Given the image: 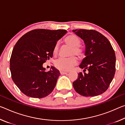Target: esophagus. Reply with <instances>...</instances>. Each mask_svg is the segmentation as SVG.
I'll list each match as a JSON object with an SVG mask.
<instances>
[{
    "label": "esophagus",
    "instance_id": "esophagus-1",
    "mask_svg": "<svg viewBox=\"0 0 125 125\" xmlns=\"http://www.w3.org/2000/svg\"><path fill=\"white\" fill-rule=\"evenodd\" d=\"M60 73H61V74H67V72H64V71H60Z\"/></svg>",
    "mask_w": 125,
    "mask_h": 125
}]
</instances>
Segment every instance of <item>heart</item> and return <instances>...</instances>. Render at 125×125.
Returning a JSON list of instances; mask_svg holds the SVG:
<instances>
[{
  "label": "heart",
  "instance_id": "heart-1",
  "mask_svg": "<svg viewBox=\"0 0 125 125\" xmlns=\"http://www.w3.org/2000/svg\"><path fill=\"white\" fill-rule=\"evenodd\" d=\"M66 44L71 47L70 55H72L68 58H60L55 61L54 66L55 68L63 71H68L71 70L73 67L77 64L78 60L74 55L81 57L83 54V51L80 46L81 39L74 34H71L66 37L64 39ZM59 44L57 43L53 48V54L57 55L59 52Z\"/></svg>",
  "mask_w": 125,
  "mask_h": 125
}]
</instances>
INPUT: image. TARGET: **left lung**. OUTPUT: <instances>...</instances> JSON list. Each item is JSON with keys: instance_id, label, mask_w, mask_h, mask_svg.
<instances>
[{"instance_id": "1", "label": "left lung", "mask_w": 125, "mask_h": 125, "mask_svg": "<svg viewBox=\"0 0 125 125\" xmlns=\"http://www.w3.org/2000/svg\"><path fill=\"white\" fill-rule=\"evenodd\" d=\"M84 41L86 57L80 67L84 72L78 74L73 82L75 91L85 97L104 93L112 82L116 71V55L110 41L98 31L92 29L73 31ZM87 69V73L85 71Z\"/></svg>"}]
</instances>
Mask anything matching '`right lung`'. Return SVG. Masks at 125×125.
Masks as SVG:
<instances>
[{
  "instance_id": "1",
  "label": "right lung",
  "mask_w": 125,
  "mask_h": 125,
  "mask_svg": "<svg viewBox=\"0 0 125 125\" xmlns=\"http://www.w3.org/2000/svg\"><path fill=\"white\" fill-rule=\"evenodd\" d=\"M66 33L63 29H34L17 42L10 59V70L13 82L23 94L41 98L54 90L59 71L53 67L45 71L43 64L52 58L57 41Z\"/></svg>"
}]
</instances>
